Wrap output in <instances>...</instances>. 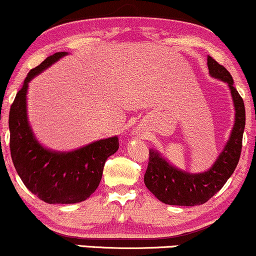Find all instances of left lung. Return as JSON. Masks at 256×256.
<instances>
[{
	"label": "left lung",
	"mask_w": 256,
	"mask_h": 256,
	"mask_svg": "<svg viewBox=\"0 0 256 256\" xmlns=\"http://www.w3.org/2000/svg\"><path fill=\"white\" fill-rule=\"evenodd\" d=\"M210 77L228 85L234 106V124L225 148L210 170L202 173H189L172 166L154 149H149V162L144 184L155 198L166 204L200 206L213 198L231 177L240 161L242 138L246 126L243 98L234 86V79L224 66L213 58H207Z\"/></svg>",
	"instance_id": "8db88e82"
}]
</instances>
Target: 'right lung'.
Instances as JSON below:
<instances>
[{
	"label": "right lung",
	"instance_id": "add662e5",
	"mask_svg": "<svg viewBox=\"0 0 256 256\" xmlns=\"http://www.w3.org/2000/svg\"><path fill=\"white\" fill-rule=\"evenodd\" d=\"M67 54L55 52L32 68L10 110V146L14 167L25 186L46 204H77L90 198L101 182L106 160L119 148L118 137L114 136L72 152H55L44 148L34 137L26 112L28 83Z\"/></svg>",
	"mask_w": 256,
	"mask_h": 256
}]
</instances>
